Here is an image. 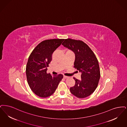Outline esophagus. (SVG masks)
<instances>
[{
  "label": "esophagus",
  "instance_id": "obj_1",
  "mask_svg": "<svg viewBox=\"0 0 127 127\" xmlns=\"http://www.w3.org/2000/svg\"><path fill=\"white\" fill-rule=\"evenodd\" d=\"M68 76H64V79H67V78H68Z\"/></svg>",
  "mask_w": 127,
  "mask_h": 127
}]
</instances>
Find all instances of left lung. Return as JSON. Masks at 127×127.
<instances>
[{
  "mask_svg": "<svg viewBox=\"0 0 127 127\" xmlns=\"http://www.w3.org/2000/svg\"><path fill=\"white\" fill-rule=\"evenodd\" d=\"M75 54L74 68L82 73L81 79L73 77L75 81L70 92L79 98H84L93 94L97 87L100 76L99 65L94 52L81 40L68 38L62 43Z\"/></svg>",
  "mask_w": 127,
  "mask_h": 127,
  "instance_id": "obj_1",
  "label": "left lung"
}]
</instances>
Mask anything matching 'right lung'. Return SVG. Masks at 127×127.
<instances>
[{
	"mask_svg": "<svg viewBox=\"0 0 127 127\" xmlns=\"http://www.w3.org/2000/svg\"><path fill=\"white\" fill-rule=\"evenodd\" d=\"M64 40H44L34 48L29 56L26 66L27 81L31 90L39 97L46 98L52 95L63 78L62 74L52 76L46 71L53 53Z\"/></svg>",
	"mask_w": 127,
	"mask_h": 127,
	"instance_id": "obj_1",
	"label": "right lung"
}]
</instances>
